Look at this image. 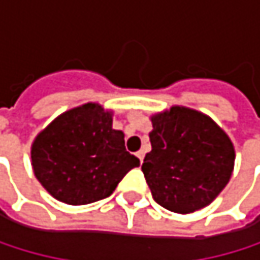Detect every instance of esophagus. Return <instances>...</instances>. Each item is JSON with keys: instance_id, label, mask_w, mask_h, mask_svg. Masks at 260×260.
I'll list each match as a JSON object with an SVG mask.
<instances>
[{"instance_id": "esophagus-1", "label": "esophagus", "mask_w": 260, "mask_h": 260, "mask_svg": "<svg viewBox=\"0 0 260 260\" xmlns=\"http://www.w3.org/2000/svg\"><path fill=\"white\" fill-rule=\"evenodd\" d=\"M137 157H139V160H140V162H143L145 153H143V151H139V153H137Z\"/></svg>"}]
</instances>
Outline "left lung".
Listing matches in <instances>:
<instances>
[{
    "label": "left lung",
    "instance_id": "8db88e82",
    "mask_svg": "<svg viewBox=\"0 0 260 260\" xmlns=\"http://www.w3.org/2000/svg\"><path fill=\"white\" fill-rule=\"evenodd\" d=\"M151 123V151L142 172L154 201L176 214L211 204L234 170V145L226 133L211 117L182 106L153 115Z\"/></svg>",
    "mask_w": 260,
    "mask_h": 260
}]
</instances>
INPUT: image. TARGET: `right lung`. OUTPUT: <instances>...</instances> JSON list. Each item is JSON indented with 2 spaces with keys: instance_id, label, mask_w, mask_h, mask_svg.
Wrapping results in <instances>:
<instances>
[{
  "instance_id": "right-lung-1",
  "label": "right lung",
  "mask_w": 260,
  "mask_h": 260,
  "mask_svg": "<svg viewBox=\"0 0 260 260\" xmlns=\"http://www.w3.org/2000/svg\"><path fill=\"white\" fill-rule=\"evenodd\" d=\"M34 175L56 200L90 204L111 195L140 160L124 148V134L112 127V112L87 103L63 112L36 137Z\"/></svg>"
}]
</instances>
